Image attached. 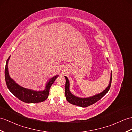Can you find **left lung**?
Instances as JSON below:
<instances>
[{
  "instance_id": "obj_1",
  "label": "left lung",
  "mask_w": 132,
  "mask_h": 132,
  "mask_svg": "<svg viewBox=\"0 0 132 132\" xmlns=\"http://www.w3.org/2000/svg\"><path fill=\"white\" fill-rule=\"evenodd\" d=\"M65 77L66 78L65 96L67 101H68L69 103L72 104V105L80 107H82V108H85V107L89 106L92 105H93L94 103L97 102L98 101H99L100 99L102 98L108 92L111 84L112 73H111V77H110L109 84L108 85V87L106 88V89L104 90L100 93L96 94L92 97H90L88 98H79L72 94L71 93V92L70 91V82L68 79H67L66 76H65Z\"/></svg>"
}]
</instances>
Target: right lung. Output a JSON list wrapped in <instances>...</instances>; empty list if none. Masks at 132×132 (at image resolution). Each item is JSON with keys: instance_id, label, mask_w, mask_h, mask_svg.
<instances>
[{"instance_id": "obj_1", "label": "right lung", "mask_w": 132, "mask_h": 132, "mask_svg": "<svg viewBox=\"0 0 132 132\" xmlns=\"http://www.w3.org/2000/svg\"><path fill=\"white\" fill-rule=\"evenodd\" d=\"M10 58V56L7 60L5 68V79L9 90L17 98L27 103L42 102L47 99L51 85L57 79L58 75L50 79L46 84L45 89L43 91H35L24 88L17 84L10 78L8 70V62Z\"/></svg>"}]
</instances>
